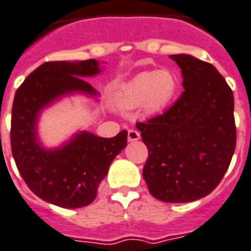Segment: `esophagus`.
<instances>
[{"label":"esophagus","mask_w":251,"mask_h":251,"mask_svg":"<svg viewBox=\"0 0 251 251\" xmlns=\"http://www.w3.org/2000/svg\"><path fill=\"white\" fill-rule=\"evenodd\" d=\"M140 138V132L138 130H134V129H130L127 131V139L129 142H136V140H139Z\"/></svg>","instance_id":"1"}]
</instances>
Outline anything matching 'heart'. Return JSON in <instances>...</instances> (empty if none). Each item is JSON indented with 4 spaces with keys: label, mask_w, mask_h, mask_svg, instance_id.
<instances>
[{
    "label": "heart",
    "mask_w": 251,
    "mask_h": 251,
    "mask_svg": "<svg viewBox=\"0 0 251 251\" xmlns=\"http://www.w3.org/2000/svg\"><path fill=\"white\" fill-rule=\"evenodd\" d=\"M178 86V78L169 69L140 72L122 85L117 104L124 109L142 105L147 115H154L172 103Z\"/></svg>",
    "instance_id": "heart-1"
}]
</instances>
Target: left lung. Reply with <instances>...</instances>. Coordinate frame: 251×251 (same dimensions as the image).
I'll return each instance as SVG.
<instances>
[{
	"mask_svg": "<svg viewBox=\"0 0 251 251\" xmlns=\"http://www.w3.org/2000/svg\"><path fill=\"white\" fill-rule=\"evenodd\" d=\"M184 91L168 111L138 122L148 148L143 178L164 202L207 196L225 176L236 148L233 93L217 68L191 55H170Z\"/></svg>",
	"mask_w": 251,
	"mask_h": 251,
	"instance_id": "8db88e82",
	"label": "left lung"
}]
</instances>
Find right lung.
Masks as SVG:
<instances>
[{
  "mask_svg": "<svg viewBox=\"0 0 251 251\" xmlns=\"http://www.w3.org/2000/svg\"><path fill=\"white\" fill-rule=\"evenodd\" d=\"M100 72L97 60L46 62L24 79L11 111V151L16 168L32 192L46 202L66 209L91 203L109 165L127 143V131L115 138L78 132L60 148L40 146L36 124L42 108L71 93L97 95L83 77Z\"/></svg>",
  "mask_w": 251,
  "mask_h": 251,
  "instance_id": "1",
  "label": "right lung"
}]
</instances>
